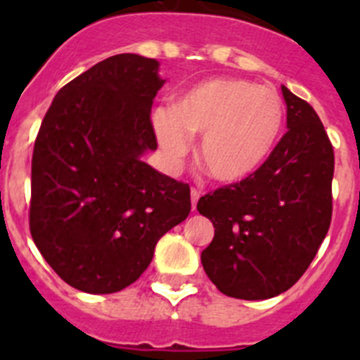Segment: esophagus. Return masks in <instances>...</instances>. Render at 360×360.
Wrapping results in <instances>:
<instances>
[{"mask_svg":"<svg viewBox=\"0 0 360 360\" xmlns=\"http://www.w3.org/2000/svg\"><path fill=\"white\" fill-rule=\"evenodd\" d=\"M198 198H200V193L196 189L191 191V207H193V211H196V203H198Z\"/></svg>","mask_w":360,"mask_h":360,"instance_id":"obj_1","label":"esophagus"}]
</instances>
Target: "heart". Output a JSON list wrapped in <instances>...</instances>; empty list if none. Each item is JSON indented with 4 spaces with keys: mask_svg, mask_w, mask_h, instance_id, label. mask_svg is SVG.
I'll list each match as a JSON object with an SVG mask.
<instances>
[{
    "mask_svg": "<svg viewBox=\"0 0 360 360\" xmlns=\"http://www.w3.org/2000/svg\"><path fill=\"white\" fill-rule=\"evenodd\" d=\"M285 106L270 86L245 79L202 81L178 95L173 110L157 108L151 126L164 158L178 165L191 136L202 135L196 160L219 184H240L262 169L281 135Z\"/></svg>",
    "mask_w": 360,
    "mask_h": 360,
    "instance_id": "b5f03b06",
    "label": "heart"
}]
</instances>
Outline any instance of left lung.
<instances>
[{
  "instance_id": "1",
  "label": "left lung",
  "mask_w": 360,
  "mask_h": 360,
  "mask_svg": "<svg viewBox=\"0 0 360 360\" xmlns=\"http://www.w3.org/2000/svg\"><path fill=\"white\" fill-rule=\"evenodd\" d=\"M287 128L254 176L198 200L214 225L202 265L229 297L287 292L316 257L332 221L333 149L316 110L281 86Z\"/></svg>"
}]
</instances>
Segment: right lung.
<instances>
[{
	"label": "right lung",
	"mask_w": 360,
	"mask_h": 360,
	"mask_svg": "<svg viewBox=\"0 0 360 360\" xmlns=\"http://www.w3.org/2000/svg\"><path fill=\"white\" fill-rule=\"evenodd\" d=\"M158 61L119 53L63 88L32 157L30 232L57 276L88 294L129 287L191 211L189 186L142 160L157 149Z\"/></svg>",
	"instance_id": "add662e5"
}]
</instances>
